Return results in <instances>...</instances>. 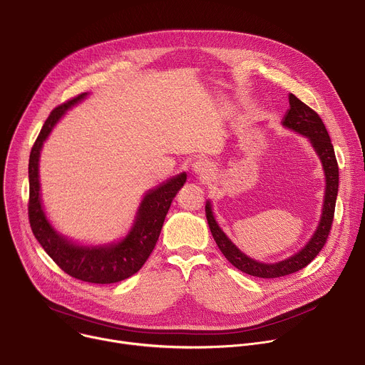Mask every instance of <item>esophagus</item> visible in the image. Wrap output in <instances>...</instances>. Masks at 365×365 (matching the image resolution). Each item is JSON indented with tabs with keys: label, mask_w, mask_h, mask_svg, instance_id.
<instances>
[{
	"label": "esophagus",
	"mask_w": 365,
	"mask_h": 365,
	"mask_svg": "<svg viewBox=\"0 0 365 365\" xmlns=\"http://www.w3.org/2000/svg\"><path fill=\"white\" fill-rule=\"evenodd\" d=\"M194 170H195V173L200 174L202 177H206V175H209V173H210V166H209L207 162L199 160V162L194 163Z\"/></svg>",
	"instance_id": "obj_1"
}]
</instances>
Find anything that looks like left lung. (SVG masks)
Returning <instances> with one entry per match:
<instances>
[{
	"label": "left lung",
	"mask_w": 365,
	"mask_h": 365,
	"mask_svg": "<svg viewBox=\"0 0 365 365\" xmlns=\"http://www.w3.org/2000/svg\"><path fill=\"white\" fill-rule=\"evenodd\" d=\"M282 124L302 135H305L310 140L313 148L316 149L317 155L322 159L323 168H324V175H326V192H324V205H323V213L319 223V228L314 232L313 238L310 240L298 255L279 262L274 264H266L256 262L253 259L247 257L244 253L231 242V240L223 234V231L217 227V223L212 215L210 203H206V219L209 223L210 232L222 251V255L228 259V262L240 269L241 272L257 276L263 279H272L279 276H287L291 273H295L301 269H304L307 264H310L314 257L322 251L324 247L330 230H331V222L334 216V205H336V195H338L339 188V166L338 160L334 156V149L330 142L329 133L319 117L316 110H313L310 106L301 102L295 95L289 93V109L287 115L282 121Z\"/></svg>",
	"instance_id": "obj_1"
}]
</instances>
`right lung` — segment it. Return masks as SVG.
I'll list each match as a JSON object with an SVG mask.
<instances>
[{"label": "right lung", "mask_w": 365, "mask_h": 365, "mask_svg": "<svg viewBox=\"0 0 365 365\" xmlns=\"http://www.w3.org/2000/svg\"><path fill=\"white\" fill-rule=\"evenodd\" d=\"M88 93L58 105L51 110L29 158V213L31 228L46 255L67 274L91 284H115L142 269L159 238L165 216L187 175L181 174L150 190L140 205L130 234L118 244L108 247H78L53 231L39 199V153L45 138L66 110Z\"/></svg>", "instance_id": "obj_1"}]
</instances>
